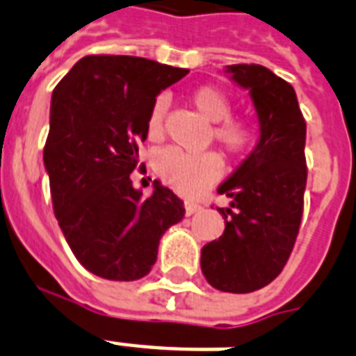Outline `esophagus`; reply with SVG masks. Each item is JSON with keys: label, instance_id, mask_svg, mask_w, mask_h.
<instances>
[{"label": "esophagus", "instance_id": "obj_1", "mask_svg": "<svg viewBox=\"0 0 356 356\" xmlns=\"http://www.w3.org/2000/svg\"><path fill=\"white\" fill-rule=\"evenodd\" d=\"M184 211H186V216H192V214H195V212L201 211V205H197V203H192V201H186V203H184Z\"/></svg>", "mask_w": 356, "mask_h": 356}]
</instances>
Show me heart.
<instances>
[{
  "mask_svg": "<svg viewBox=\"0 0 356 356\" xmlns=\"http://www.w3.org/2000/svg\"><path fill=\"white\" fill-rule=\"evenodd\" d=\"M190 102L195 111L214 123L209 133V140H214L225 155L238 156L248 153L257 142V125L248 118L231 116L233 102L218 86L205 85L190 94ZM166 99L159 97L151 107L147 118V133L151 138H159L164 125ZM155 172L164 184L181 195H195L212 184L222 173V162L216 153L186 155L183 151L162 149L155 159Z\"/></svg>",
  "mask_w": 356,
  "mask_h": 356,
  "instance_id": "1",
  "label": "heart"
}]
</instances>
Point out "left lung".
Wrapping results in <instances>:
<instances>
[{
    "mask_svg": "<svg viewBox=\"0 0 356 356\" xmlns=\"http://www.w3.org/2000/svg\"><path fill=\"white\" fill-rule=\"evenodd\" d=\"M248 88L260 123L251 155L220 184L231 207L218 209L225 231L201 249V270L222 292L248 293L282 271L299 233L307 186L305 123L296 90L260 64L225 70Z\"/></svg>",
    "mask_w": 356,
    "mask_h": 356,
    "instance_id": "8db88e82",
    "label": "left lung"
}]
</instances>
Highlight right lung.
Wrapping results in <instances>:
<instances>
[{
	"label": "right lung",
	"instance_id": "obj_1",
	"mask_svg": "<svg viewBox=\"0 0 356 356\" xmlns=\"http://www.w3.org/2000/svg\"><path fill=\"white\" fill-rule=\"evenodd\" d=\"M188 70L129 55H88L51 97L44 164L53 211L75 259L108 281H136L155 264L161 236L184 216L183 201L131 181L156 94Z\"/></svg>",
	"mask_w": 356,
	"mask_h": 356
}]
</instances>
